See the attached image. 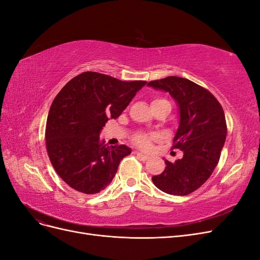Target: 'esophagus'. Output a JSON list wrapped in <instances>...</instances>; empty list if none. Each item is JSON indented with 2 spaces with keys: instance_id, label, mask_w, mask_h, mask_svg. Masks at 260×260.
<instances>
[{
  "instance_id": "1",
  "label": "esophagus",
  "mask_w": 260,
  "mask_h": 260,
  "mask_svg": "<svg viewBox=\"0 0 260 260\" xmlns=\"http://www.w3.org/2000/svg\"><path fill=\"white\" fill-rule=\"evenodd\" d=\"M136 155H137L138 158H139L140 160H142V161H146V160L148 159V156H147V155H144L143 153L136 152Z\"/></svg>"
}]
</instances>
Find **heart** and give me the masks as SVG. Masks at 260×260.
Segmentation results:
<instances>
[{
    "label": "heart",
    "mask_w": 260,
    "mask_h": 260,
    "mask_svg": "<svg viewBox=\"0 0 260 260\" xmlns=\"http://www.w3.org/2000/svg\"><path fill=\"white\" fill-rule=\"evenodd\" d=\"M160 103H168L166 100L164 99H154L152 101V106L160 104ZM157 139L156 135H148V133L144 132H138L137 135L133 137V142H135L140 148L142 149H149L152 147V142Z\"/></svg>",
    "instance_id": "b5f03b06"
}]
</instances>
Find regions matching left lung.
<instances>
[{
  "mask_svg": "<svg viewBox=\"0 0 260 260\" xmlns=\"http://www.w3.org/2000/svg\"><path fill=\"white\" fill-rule=\"evenodd\" d=\"M147 85L169 92L180 112L179 129L172 149H181L183 157L171 162L153 183L162 192L184 196L200 188L211 176L220 158L226 137L222 106L203 86L180 77L149 81Z\"/></svg>",
  "mask_w": 260,
  "mask_h": 260,
  "instance_id": "1",
  "label": "left lung"
}]
</instances>
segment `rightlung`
I'll return each mask as SVG.
<instances>
[{"label":"right lung","instance_id":"1","mask_svg":"<svg viewBox=\"0 0 260 260\" xmlns=\"http://www.w3.org/2000/svg\"><path fill=\"white\" fill-rule=\"evenodd\" d=\"M145 84L85 72L67 82L54 99L46 120V151L55 171L74 190L95 194L112 182L131 149L104 144L100 132L108 118L121 115Z\"/></svg>","mask_w":260,"mask_h":260}]
</instances>
